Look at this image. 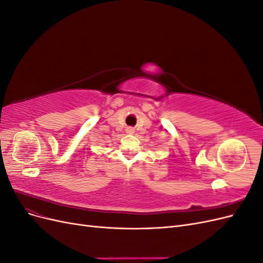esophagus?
Listing matches in <instances>:
<instances>
[{
	"label": "esophagus",
	"mask_w": 263,
	"mask_h": 263,
	"mask_svg": "<svg viewBox=\"0 0 263 263\" xmlns=\"http://www.w3.org/2000/svg\"><path fill=\"white\" fill-rule=\"evenodd\" d=\"M126 133H127V134H133V133H134V129L132 128V127H127V128H126Z\"/></svg>",
	"instance_id": "1"
}]
</instances>
